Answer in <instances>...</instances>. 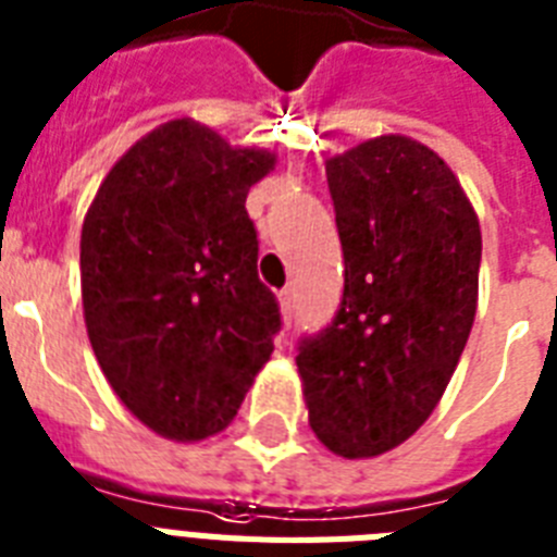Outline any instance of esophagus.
<instances>
[{"label":"esophagus","instance_id":"obj_1","mask_svg":"<svg viewBox=\"0 0 557 557\" xmlns=\"http://www.w3.org/2000/svg\"><path fill=\"white\" fill-rule=\"evenodd\" d=\"M277 300H280V314H283V320H286V323H292V318H294V292L292 288H283V292L277 294Z\"/></svg>","mask_w":557,"mask_h":557}]
</instances>
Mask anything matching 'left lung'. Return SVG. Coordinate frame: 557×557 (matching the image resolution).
Wrapping results in <instances>:
<instances>
[{"label": "left lung", "mask_w": 557, "mask_h": 557, "mask_svg": "<svg viewBox=\"0 0 557 557\" xmlns=\"http://www.w3.org/2000/svg\"><path fill=\"white\" fill-rule=\"evenodd\" d=\"M346 283L332 325L302 337L309 426L341 458H377L441 404L472 332L481 223L458 176L411 137L325 160Z\"/></svg>", "instance_id": "8db88e82"}]
</instances>
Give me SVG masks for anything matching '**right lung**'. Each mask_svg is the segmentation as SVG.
Instances as JSON below:
<instances>
[{
    "mask_svg": "<svg viewBox=\"0 0 557 557\" xmlns=\"http://www.w3.org/2000/svg\"><path fill=\"white\" fill-rule=\"evenodd\" d=\"M274 165L183 116L122 153L85 214L90 349L125 409L169 441L223 432L274 351L280 309L246 211Z\"/></svg>",
    "mask_w": 557,
    "mask_h": 557,
    "instance_id": "right-lung-1",
    "label": "right lung"
}]
</instances>
